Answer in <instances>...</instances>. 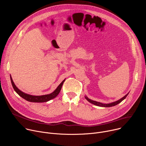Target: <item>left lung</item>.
Segmentation results:
<instances>
[{
  "mask_svg": "<svg viewBox=\"0 0 146 146\" xmlns=\"http://www.w3.org/2000/svg\"><path fill=\"white\" fill-rule=\"evenodd\" d=\"M128 95L127 94L125 96H123V98H122L121 99H120L119 100L115 102H113V103H109V104H103L102 103H100V102H96V101H94V100H92L90 99H88L87 97H85V98L91 103L93 104V105H96V106H99V107H103V108H109V107H112V106H114L117 105H118V104H119V103H121L123 100H124L126 98V97L127 96V95Z\"/></svg>",
  "mask_w": 146,
  "mask_h": 146,
  "instance_id": "obj_1",
  "label": "left lung"
}]
</instances>
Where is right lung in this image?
Here are the masks:
<instances>
[{"label":"right lung","mask_w":146,"mask_h":146,"mask_svg":"<svg viewBox=\"0 0 146 146\" xmlns=\"http://www.w3.org/2000/svg\"><path fill=\"white\" fill-rule=\"evenodd\" d=\"M65 80L62 81L60 84L58 86L57 88L51 94L48 95H41V96H32L30 95L26 94L22 91H21L19 90L17 88V87L14 84V83L11 78V82L12 86L14 90V91L23 99H25L26 100L30 102H35V103H42V102H48L54 98H55L60 92V90L62 88V86L63 85Z\"/></svg>","instance_id":"right-lung-1"}]
</instances>
